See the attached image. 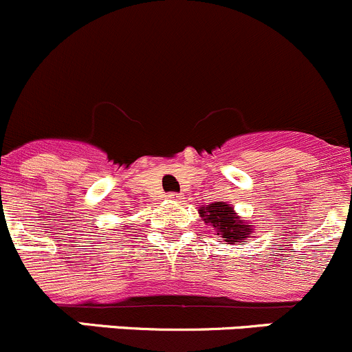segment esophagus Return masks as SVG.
<instances>
[{
	"mask_svg": "<svg viewBox=\"0 0 352 352\" xmlns=\"http://www.w3.org/2000/svg\"><path fill=\"white\" fill-rule=\"evenodd\" d=\"M166 198H168V200H171V201L183 200V197H181V195H177V193H168V195H166Z\"/></svg>",
	"mask_w": 352,
	"mask_h": 352,
	"instance_id": "34e87169",
	"label": "esophagus"
}]
</instances>
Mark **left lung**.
Returning <instances> with one entry per match:
<instances>
[{
  "label": "left lung",
  "mask_w": 352,
  "mask_h": 352,
  "mask_svg": "<svg viewBox=\"0 0 352 352\" xmlns=\"http://www.w3.org/2000/svg\"><path fill=\"white\" fill-rule=\"evenodd\" d=\"M200 217L217 231V236H221L224 245H236L252 234V228L243 224L241 217H238L231 205L226 201H214L208 207H201Z\"/></svg>",
  "instance_id": "1"
}]
</instances>
